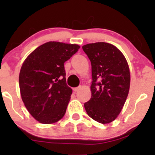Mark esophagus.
<instances>
[{"instance_id": "obj_1", "label": "esophagus", "mask_w": 155, "mask_h": 155, "mask_svg": "<svg viewBox=\"0 0 155 155\" xmlns=\"http://www.w3.org/2000/svg\"><path fill=\"white\" fill-rule=\"evenodd\" d=\"M80 89V87H74V88L73 89V90L74 92H78V91Z\"/></svg>"}]
</instances>
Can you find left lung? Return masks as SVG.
Listing matches in <instances>:
<instances>
[{"label":"left lung","mask_w":155,"mask_h":155,"mask_svg":"<svg viewBox=\"0 0 155 155\" xmlns=\"http://www.w3.org/2000/svg\"><path fill=\"white\" fill-rule=\"evenodd\" d=\"M92 65V97L84 104L88 116L100 124L111 123L123 109L130 88L129 67L124 54L105 42L82 46Z\"/></svg>","instance_id":"8db88e82"}]
</instances>
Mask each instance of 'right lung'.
Returning <instances> with one entry per match:
<instances>
[{
  "label": "right lung",
  "instance_id": "1",
  "mask_svg": "<svg viewBox=\"0 0 155 155\" xmlns=\"http://www.w3.org/2000/svg\"><path fill=\"white\" fill-rule=\"evenodd\" d=\"M80 48L49 41L23 63L19 76L21 97L29 114L41 124H54L65 115L73 90L66 84L64 63Z\"/></svg>",
  "mask_w": 155,
  "mask_h": 155
}]
</instances>
